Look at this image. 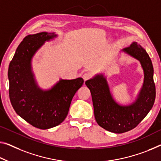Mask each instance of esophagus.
I'll return each mask as SVG.
<instances>
[{
  "label": "esophagus",
  "mask_w": 161,
  "mask_h": 161,
  "mask_svg": "<svg viewBox=\"0 0 161 161\" xmlns=\"http://www.w3.org/2000/svg\"><path fill=\"white\" fill-rule=\"evenodd\" d=\"M82 77H83V78L84 81H86V80H88V79L91 77V75L90 73H86L83 74Z\"/></svg>",
  "instance_id": "34e87169"
}]
</instances>
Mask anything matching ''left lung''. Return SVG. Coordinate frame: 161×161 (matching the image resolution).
I'll return each mask as SVG.
<instances>
[{
	"label": "left lung",
	"mask_w": 161,
	"mask_h": 161,
	"mask_svg": "<svg viewBox=\"0 0 161 161\" xmlns=\"http://www.w3.org/2000/svg\"><path fill=\"white\" fill-rule=\"evenodd\" d=\"M125 53L140 63L144 73V80L137 97L128 105H121L114 99L107 80L102 73L86 81L91 91L98 125L114 133H123L134 129L146 117L155 99V86L153 80V66L149 55L136 42L123 49Z\"/></svg>",
	"instance_id": "8db88e82"
}]
</instances>
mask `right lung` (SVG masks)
Returning a JSON list of instances; mask_svg holds the SVG:
<instances>
[{
    "label": "right lung",
    "instance_id": "obj_1",
    "mask_svg": "<svg viewBox=\"0 0 161 161\" xmlns=\"http://www.w3.org/2000/svg\"><path fill=\"white\" fill-rule=\"evenodd\" d=\"M57 36L55 32L26 36L8 67L9 97L14 109L27 122L42 130L55 127L65 120L73 97L84 82L82 78L60 79L47 90L39 88L32 71V58L45 42Z\"/></svg>",
    "mask_w": 161,
    "mask_h": 161
}]
</instances>
